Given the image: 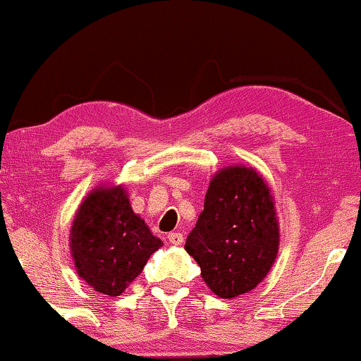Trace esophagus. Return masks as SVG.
Here are the masks:
<instances>
[{
    "instance_id": "esophagus-1",
    "label": "esophagus",
    "mask_w": 361,
    "mask_h": 361,
    "mask_svg": "<svg viewBox=\"0 0 361 361\" xmlns=\"http://www.w3.org/2000/svg\"><path fill=\"white\" fill-rule=\"evenodd\" d=\"M168 241H170L171 245H181L183 243V235H181L180 231H176V233H170L168 235Z\"/></svg>"
}]
</instances>
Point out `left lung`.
<instances>
[{"label":"left lung","instance_id":"1","mask_svg":"<svg viewBox=\"0 0 361 361\" xmlns=\"http://www.w3.org/2000/svg\"><path fill=\"white\" fill-rule=\"evenodd\" d=\"M278 241L270 188L252 168L231 166L213 176L185 248L213 293L235 298L267 276Z\"/></svg>","mask_w":361,"mask_h":361}]
</instances>
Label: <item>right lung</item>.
Here are the masks:
<instances>
[{"mask_svg": "<svg viewBox=\"0 0 361 361\" xmlns=\"http://www.w3.org/2000/svg\"><path fill=\"white\" fill-rule=\"evenodd\" d=\"M71 255L78 275L103 295L118 296L161 246L121 186L86 196L71 226Z\"/></svg>", "mask_w": 361, "mask_h": 361, "instance_id": "1", "label": "right lung"}]
</instances>
